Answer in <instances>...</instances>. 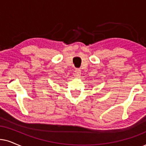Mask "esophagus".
Here are the masks:
<instances>
[{"instance_id":"obj_1","label":"esophagus","mask_w":146,"mask_h":146,"mask_svg":"<svg viewBox=\"0 0 146 146\" xmlns=\"http://www.w3.org/2000/svg\"><path fill=\"white\" fill-rule=\"evenodd\" d=\"M74 75L75 77H79L81 75V70L79 69H76L75 70V73H74Z\"/></svg>"}]
</instances>
